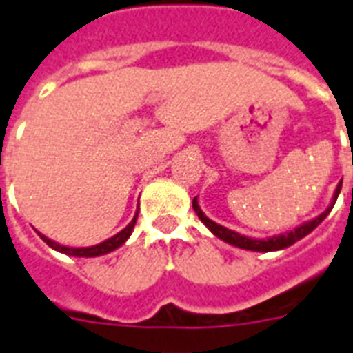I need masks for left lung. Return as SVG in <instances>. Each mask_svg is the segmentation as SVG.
Here are the masks:
<instances>
[{
	"label": "left lung",
	"instance_id": "left-lung-1",
	"mask_svg": "<svg viewBox=\"0 0 353 353\" xmlns=\"http://www.w3.org/2000/svg\"><path fill=\"white\" fill-rule=\"evenodd\" d=\"M341 185H343V181H341L339 185H337V188H335V194H334V198H332V201H330L328 209L324 210V212H321L317 218H313V220L310 221H304V223H301V225H296L293 231L282 232V234H276V236H269V238H263V240L249 238V236H243L240 234V232L231 231V229H227V227L220 225V223H216V221H212L210 218H207L203 210H201V207H199L198 198H194L192 207L194 210H196V214H198L199 220L205 223V227H207L212 234L218 236L220 240L225 241V243H231V245L238 247V249H245V251L271 252V251H280V249H285V247L293 245L295 241L302 240V238L310 234L315 227L321 225V221L330 214V210L334 209L335 201H337V196H339L341 192Z\"/></svg>",
	"mask_w": 353,
	"mask_h": 353
}]
</instances>
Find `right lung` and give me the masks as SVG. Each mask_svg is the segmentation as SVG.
Segmentation results:
<instances>
[{"mask_svg": "<svg viewBox=\"0 0 353 353\" xmlns=\"http://www.w3.org/2000/svg\"><path fill=\"white\" fill-rule=\"evenodd\" d=\"M137 214H139V210L135 212V216H133V220L130 221V223H128L121 232H117V234L112 236V238H108V240L101 241V243H97V245H91V247H68V245H62V243H58V241L51 240V238H47V236L41 234V232H38V236H40L41 240L46 241L47 245L52 247L54 251L63 252V254H68V256H79V258L102 256V254H108V252L119 249V247H121L122 243L132 236L135 221H137Z\"/></svg>", "mask_w": 353, "mask_h": 353, "instance_id": "add662e5", "label": "right lung"}]
</instances>
